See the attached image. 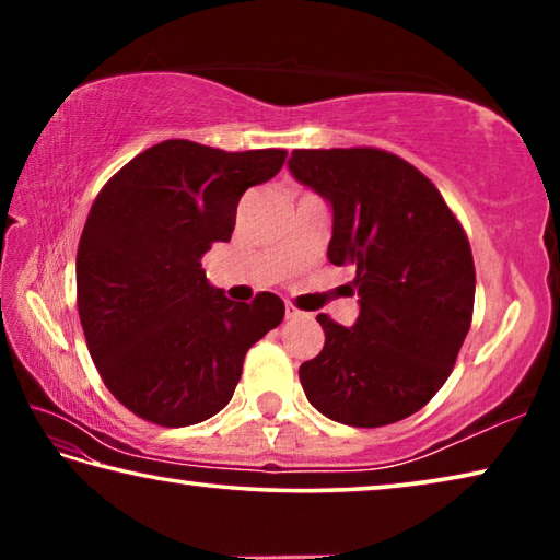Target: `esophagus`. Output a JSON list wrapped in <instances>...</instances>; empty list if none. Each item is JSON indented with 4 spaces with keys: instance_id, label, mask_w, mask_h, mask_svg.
Listing matches in <instances>:
<instances>
[{
    "instance_id": "esophagus-1",
    "label": "esophagus",
    "mask_w": 560,
    "mask_h": 560,
    "mask_svg": "<svg viewBox=\"0 0 560 560\" xmlns=\"http://www.w3.org/2000/svg\"><path fill=\"white\" fill-rule=\"evenodd\" d=\"M299 316H301V308H296L291 301H287V318H299Z\"/></svg>"
}]
</instances>
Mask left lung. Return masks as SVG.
Here are the masks:
<instances>
[{"label": "left lung", "instance_id": "obj_1", "mask_svg": "<svg viewBox=\"0 0 560 560\" xmlns=\"http://www.w3.org/2000/svg\"><path fill=\"white\" fill-rule=\"evenodd\" d=\"M289 167L334 207L328 259L350 267L353 328L318 314L326 343L299 368L308 402L353 428H383L447 381L474 314L471 246L440 189L381 148L293 150Z\"/></svg>", "mask_w": 560, "mask_h": 560}]
</instances>
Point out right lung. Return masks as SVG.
Returning <instances> with one entry per match:
<instances>
[{"label": "right lung", "instance_id": "add662e5", "mask_svg": "<svg viewBox=\"0 0 560 560\" xmlns=\"http://www.w3.org/2000/svg\"><path fill=\"white\" fill-rule=\"evenodd\" d=\"M287 150L226 153L163 140L113 175L75 254V303L101 381L160 428L202 422L232 400L242 363L283 318L261 291L234 303L207 283L202 254L230 242L236 205L279 173Z\"/></svg>", "mask_w": 560, "mask_h": 560}]
</instances>
